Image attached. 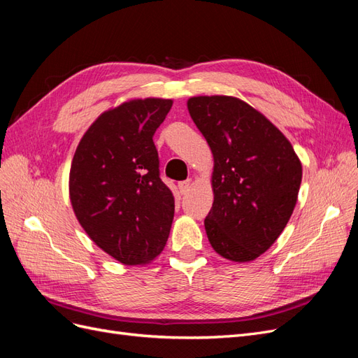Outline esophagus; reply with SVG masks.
Instances as JSON below:
<instances>
[{"instance_id": "1", "label": "esophagus", "mask_w": 358, "mask_h": 358, "mask_svg": "<svg viewBox=\"0 0 358 358\" xmlns=\"http://www.w3.org/2000/svg\"><path fill=\"white\" fill-rule=\"evenodd\" d=\"M178 188H179L180 194L183 196V194H187V192L189 191V188H191V180L188 179V180H182V182H179V183H178Z\"/></svg>"}]
</instances>
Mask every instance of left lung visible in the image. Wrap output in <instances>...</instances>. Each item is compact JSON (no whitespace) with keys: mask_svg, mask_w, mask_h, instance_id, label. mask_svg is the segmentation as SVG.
<instances>
[{"mask_svg":"<svg viewBox=\"0 0 358 358\" xmlns=\"http://www.w3.org/2000/svg\"><path fill=\"white\" fill-rule=\"evenodd\" d=\"M188 110L215 159L206 234L224 258L251 262L275 243L294 210L300 161L285 136L242 100L194 96Z\"/></svg>","mask_w":358,"mask_h":358,"instance_id":"8db88e82","label":"left lung"}]
</instances>
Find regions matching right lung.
<instances>
[{"mask_svg": "<svg viewBox=\"0 0 358 358\" xmlns=\"http://www.w3.org/2000/svg\"><path fill=\"white\" fill-rule=\"evenodd\" d=\"M171 104L133 100L103 113L71 162L76 216L96 246L127 266L152 262L169 239L175 199L159 178L154 134Z\"/></svg>", "mask_w": 358, "mask_h": 358, "instance_id": "right-lung-1", "label": "right lung"}]
</instances>
